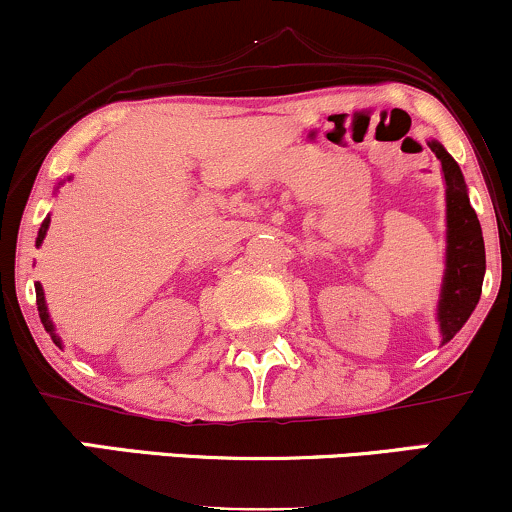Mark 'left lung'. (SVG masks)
Masks as SVG:
<instances>
[{
    "mask_svg": "<svg viewBox=\"0 0 512 512\" xmlns=\"http://www.w3.org/2000/svg\"><path fill=\"white\" fill-rule=\"evenodd\" d=\"M443 166L445 199H448V260L438 303V322L443 344L450 342L469 320L481 296V281L486 272L484 236L464 187L462 170L438 142H428Z\"/></svg>",
    "mask_w": 512,
    "mask_h": 512,
    "instance_id": "obj_1",
    "label": "left lung"
}]
</instances>
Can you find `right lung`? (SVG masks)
Masks as SVG:
<instances>
[{"mask_svg":"<svg viewBox=\"0 0 512 512\" xmlns=\"http://www.w3.org/2000/svg\"><path fill=\"white\" fill-rule=\"evenodd\" d=\"M48 226H50V216H48V219L43 221V226H40V231H38V245L43 243L45 233H48ZM35 303H38L40 322H43V327H45V330L50 332L52 342H55L57 346H60V337H57V334H55V327H52V322H50V315H48V305H45V293H43V286H40V284H35Z\"/></svg>","mask_w":512,"mask_h":512,"instance_id":"obj_1","label":"right lung"}]
</instances>
